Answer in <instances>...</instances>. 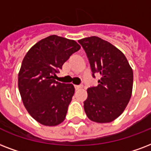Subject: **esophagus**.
I'll return each mask as SVG.
<instances>
[{"instance_id":"1","label":"esophagus","mask_w":151,"mask_h":151,"mask_svg":"<svg viewBox=\"0 0 151 151\" xmlns=\"http://www.w3.org/2000/svg\"><path fill=\"white\" fill-rule=\"evenodd\" d=\"M82 87H83L82 85H75V89L76 90H79V89L82 88Z\"/></svg>"}]
</instances>
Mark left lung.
<instances>
[{
    "label": "left lung",
    "mask_w": 151,
    "mask_h": 151,
    "mask_svg": "<svg viewBox=\"0 0 151 151\" xmlns=\"http://www.w3.org/2000/svg\"><path fill=\"white\" fill-rule=\"evenodd\" d=\"M78 42L83 48L91 68L92 76L101 78L97 86L87 89L84 110L97 123H109L123 113L132 96L133 72L125 56L111 43L92 36Z\"/></svg>",
    "instance_id": "8db88e82"
}]
</instances>
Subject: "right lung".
I'll return each mask as SVG.
<instances>
[{
  "label": "right lung",
  "instance_id": "add662e5",
  "mask_svg": "<svg viewBox=\"0 0 151 151\" xmlns=\"http://www.w3.org/2000/svg\"><path fill=\"white\" fill-rule=\"evenodd\" d=\"M80 45L57 35L42 39L24 57L18 76L23 105L38 123L56 126L65 120L74 86L56 81L54 76Z\"/></svg>",
  "mask_w": 151,
  "mask_h": 151
}]
</instances>
